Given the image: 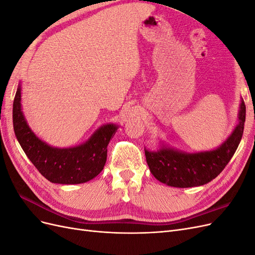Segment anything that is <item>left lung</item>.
<instances>
[{
    "label": "left lung",
    "instance_id": "left-lung-1",
    "mask_svg": "<svg viewBox=\"0 0 255 255\" xmlns=\"http://www.w3.org/2000/svg\"><path fill=\"white\" fill-rule=\"evenodd\" d=\"M239 123L218 149L200 153H184L169 148L157 152L144 150L151 173L168 186L186 188L211 182L225 169L242 140L246 121V105L242 101Z\"/></svg>",
    "mask_w": 255,
    "mask_h": 255
}]
</instances>
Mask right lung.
<instances>
[{
	"label": "right lung",
	"instance_id": "right-lung-1",
	"mask_svg": "<svg viewBox=\"0 0 255 255\" xmlns=\"http://www.w3.org/2000/svg\"><path fill=\"white\" fill-rule=\"evenodd\" d=\"M12 122L14 134L26 156L45 179L57 184H81L96 177L103 170L107 145L117 127L105 125L88 141L69 149L53 148L32 132L21 111V88L13 100Z\"/></svg>",
	"mask_w": 255,
	"mask_h": 255
}]
</instances>
